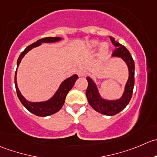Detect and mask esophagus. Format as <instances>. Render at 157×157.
<instances>
[{
  "instance_id": "1",
  "label": "esophagus",
  "mask_w": 157,
  "mask_h": 157,
  "mask_svg": "<svg viewBox=\"0 0 157 157\" xmlns=\"http://www.w3.org/2000/svg\"><path fill=\"white\" fill-rule=\"evenodd\" d=\"M86 73L87 72L85 69H79L78 72H77V74H78V75L79 77L85 76V75H86Z\"/></svg>"
}]
</instances>
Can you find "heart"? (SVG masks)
I'll return each instance as SVG.
<instances>
[{
	"instance_id": "obj_1",
	"label": "heart",
	"mask_w": 157,
	"mask_h": 157,
	"mask_svg": "<svg viewBox=\"0 0 157 157\" xmlns=\"http://www.w3.org/2000/svg\"><path fill=\"white\" fill-rule=\"evenodd\" d=\"M98 40H92V41H91L88 44V48L90 49H95V48L98 46ZM108 49H109V47H108V44H106V43H102V44H101L100 53L101 54V55H105V54L108 53Z\"/></svg>"
}]
</instances>
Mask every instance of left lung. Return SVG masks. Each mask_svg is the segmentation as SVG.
Returning <instances> with one entry per match:
<instances>
[{"mask_svg": "<svg viewBox=\"0 0 157 157\" xmlns=\"http://www.w3.org/2000/svg\"><path fill=\"white\" fill-rule=\"evenodd\" d=\"M111 43L116 47L112 54V58H120L124 61L128 68V79L124 86L121 97L115 100H109L102 98L100 94L97 84L90 76L86 78L88 81V88L86 90V97L91 108L98 112L108 116H113L118 114L124 109L129 104L133 94L134 86V62L128 49L123 45L120 44L110 36Z\"/></svg>", "mask_w": 157, "mask_h": 157, "instance_id": "obj_1", "label": "left lung"}]
</instances>
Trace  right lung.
I'll use <instances>...</instances> for the list:
<instances>
[{"label": "right lung", "mask_w": 157, "mask_h": 157, "mask_svg": "<svg viewBox=\"0 0 157 157\" xmlns=\"http://www.w3.org/2000/svg\"><path fill=\"white\" fill-rule=\"evenodd\" d=\"M63 40L62 37H46V38L40 39V40H37L35 43H32L31 45L28 46L27 47L21 52L19 58L17 59V70L15 72V87H16L17 94V97L19 98L20 101L21 103L23 104L24 107L29 111V112L33 113V114L36 116H40V117H46V116L52 115V114H55V113L58 112L62 107L64 105L65 100H66V97L67 95L68 92L72 89L73 85H75V82L77 79L78 78V75H73L69 78L65 79L61 84H60L59 87L56 91L55 94L52 96L49 99L46 101H30L26 100L25 98L23 96L21 92L20 91L19 88L17 86V69L20 66L21 60L24 58V56L29 51L33 48L40 46L42 45V43H56V42L60 41Z\"/></svg>", "instance_id": "right-lung-1"}]
</instances>
